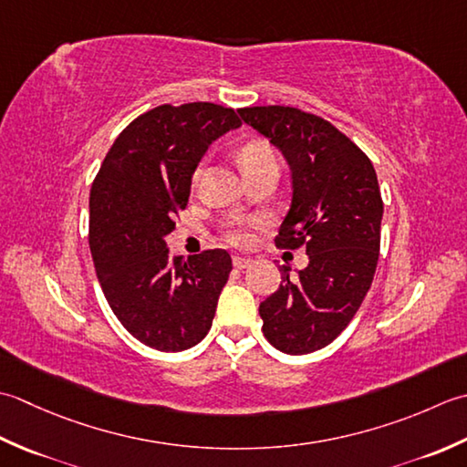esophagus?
Wrapping results in <instances>:
<instances>
[{
  "instance_id": "34e87169",
  "label": "esophagus",
  "mask_w": 467,
  "mask_h": 467,
  "mask_svg": "<svg viewBox=\"0 0 467 467\" xmlns=\"http://www.w3.org/2000/svg\"><path fill=\"white\" fill-rule=\"evenodd\" d=\"M234 265H235V268L237 270H245L247 268V265H252V258H244V255H234Z\"/></svg>"
}]
</instances>
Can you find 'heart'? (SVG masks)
<instances>
[{"instance_id":"b5f03b06","label":"heart","mask_w":467,"mask_h":467,"mask_svg":"<svg viewBox=\"0 0 467 467\" xmlns=\"http://www.w3.org/2000/svg\"><path fill=\"white\" fill-rule=\"evenodd\" d=\"M237 159H240L242 169L245 171V173H247V171H254V169H258L262 165L275 163V155H274L272 147L264 140L247 142V145H244L240 149ZM199 177H202V169H197L193 173V183H197ZM225 240L234 244V245H244V244L252 240V235H250V232H247V227L244 223H237V225L230 227V230L225 232Z\"/></svg>"}]
</instances>
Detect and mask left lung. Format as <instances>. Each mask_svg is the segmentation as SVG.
Here are the masks:
<instances>
[{"label": "left lung", "mask_w": 467, "mask_h": 467, "mask_svg": "<svg viewBox=\"0 0 467 467\" xmlns=\"http://www.w3.org/2000/svg\"><path fill=\"white\" fill-rule=\"evenodd\" d=\"M252 129L282 150L292 203L275 245L304 247L308 265L260 304L264 337L286 355L330 345L357 314L373 282L383 199L370 159L317 114L292 107L240 109Z\"/></svg>", "instance_id": "left-lung-1"}]
</instances>
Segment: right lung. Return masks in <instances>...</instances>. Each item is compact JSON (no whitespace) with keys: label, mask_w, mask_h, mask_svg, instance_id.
Listing matches in <instances>:
<instances>
[{"label":"right lung","mask_w":467,"mask_h":467,"mask_svg":"<svg viewBox=\"0 0 467 467\" xmlns=\"http://www.w3.org/2000/svg\"><path fill=\"white\" fill-rule=\"evenodd\" d=\"M240 125L234 109L213 102L161 104L120 132L94 179V270L114 317L150 348L179 353L212 328L230 254L205 250L183 260L169 254L165 235L187 207L209 145Z\"/></svg>","instance_id":"add662e5"}]
</instances>
